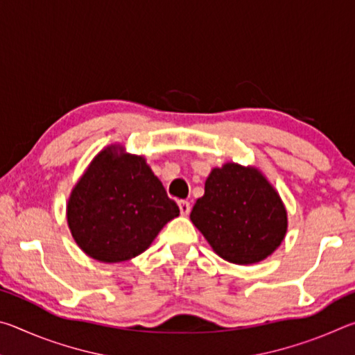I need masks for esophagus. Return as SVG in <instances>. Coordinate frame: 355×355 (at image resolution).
Listing matches in <instances>:
<instances>
[{"instance_id":"1","label":"esophagus","mask_w":355,"mask_h":355,"mask_svg":"<svg viewBox=\"0 0 355 355\" xmlns=\"http://www.w3.org/2000/svg\"><path fill=\"white\" fill-rule=\"evenodd\" d=\"M178 207H180V213L183 216H188L191 213V203L188 200H180Z\"/></svg>"}]
</instances>
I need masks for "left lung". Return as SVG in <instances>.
Here are the masks:
<instances>
[{"label":"left lung","mask_w":355,"mask_h":355,"mask_svg":"<svg viewBox=\"0 0 355 355\" xmlns=\"http://www.w3.org/2000/svg\"><path fill=\"white\" fill-rule=\"evenodd\" d=\"M191 220L213 250L235 264L264 260L286 235L288 218L279 192L255 167H214Z\"/></svg>","instance_id":"8db88e82"}]
</instances>
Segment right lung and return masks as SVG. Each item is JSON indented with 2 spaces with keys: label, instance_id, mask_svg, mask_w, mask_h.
I'll use <instances>...</instances> for the list:
<instances>
[{
  "label": "right lung",
  "instance_id": "obj_1",
  "mask_svg": "<svg viewBox=\"0 0 355 355\" xmlns=\"http://www.w3.org/2000/svg\"><path fill=\"white\" fill-rule=\"evenodd\" d=\"M180 208L142 156L110 146L95 156L67 203L71 236L101 263L135 258L153 243Z\"/></svg>",
  "mask_w": 355,
  "mask_h": 355
}]
</instances>
